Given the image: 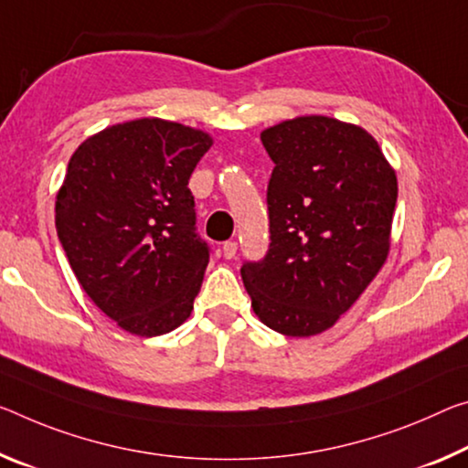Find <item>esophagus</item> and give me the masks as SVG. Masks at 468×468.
Instances as JSON below:
<instances>
[{
    "label": "esophagus",
    "instance_id": "obj_1",
    "mask_svg": "<svg viewBox=\"0 0 468 468\" xmlns=\"http://www.w3.org/2000/svg\"><path fill=\"white\" fill-rule=\"evenodd\" d=\"M237 254V241H225L222 243V256L233 258Z\"/></svg>",
    "mask_w": 468,
    "mask_h": 468
}]
</instances>
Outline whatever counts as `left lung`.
Instances as JSON below:
<instances>
[{"mask_svg": "<svg viewBox=\"0 0 468 468\" xmlns=\"http://www.w3.org/2000/svg\"><path fill=\"white\" fill-rule=\"evenodd\" d=\"M274 162L266 206L271 243L241 266L251 308L272 331H327L388 258L398 181L365 129L300 116L262 131Z\"/></svg>", "mask_w": 468, "mask_h": 468, "instance_id": "left-lung-1", "label": "left lung"}]
</instances>
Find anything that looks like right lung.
I'll use <instances>...</instances> for the list:
<instances>
[{
    "label": "right lung",
    "mask_w": 468,
    "mask_h": 468,
    "mask_svg": "<svg viewBox=\"0 0 468 468\" xmlns=\"http://www.w3.org/2000/svg\"><path fill=\"white\" fill-rule=\"evenodd\" d=\"M210 145L202 131L141 118L72 154L56 199L58 239L85 293L124 331L162 335L194 310L210 246L187 185Z\"/></svg>",
    "instance_id": "add662e5"
}]
</instances>
